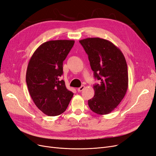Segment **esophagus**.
<instances>
[{"label": "esophagus", "mask_w": 156, "mask_h": 156, "mask_svg": "<svg viewBox=\"0 0 156 156\" xmlns=\"http://www.w3.org/2000/svg\"><path fill=\"white\" fill-rule=\"evenodd\" d=\"M84 89V85H82L81 87H79V88H77V91H78V92H81V91L83 90Z\"/></svg>", "instance_id": "esophagus-1"}]
</instances>
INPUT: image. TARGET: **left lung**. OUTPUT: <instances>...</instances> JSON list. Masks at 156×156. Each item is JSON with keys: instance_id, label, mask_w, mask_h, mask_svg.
Here are the masks:
<instances>
[{"instance_id": "obj_1", "label": "left lung", "mask_w": 156, "mask_h": 156, "mask_svg": "<svg viewBox=\"0 0 156 156\" xmlns=\"http://www.w3.org/2000/svg\"><path fill=\"white\" fill-rule=\"evenodd\" d=\"M88 56L94 76L100 81L94 85V97L88 101L90 109L107 115L119 105L128 88V73L124 56L110 41L88 37L79 41Z\"/></svg>"}]
</instances>
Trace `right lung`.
Wrapping results in <instances>:
<instances>
[{
	"label": "right lung",
	"instance_id": "right-lung-1",
	"mask_svg": "<svg viewBox=\"0 0 156 156\" xmlns=\"http://www.w3.org/2000/svg\"><path fill=\"white\" fill-rule=\"evenodd\" d=\"M74 40L46 41L34 51L29 62L26 82L36 107L45 115H60L66 109L73 93L66 88L63 62L74 45Z\"/></svg>",
	"mask_w": 156,
	"mask_h": 156
}]
</instances>
